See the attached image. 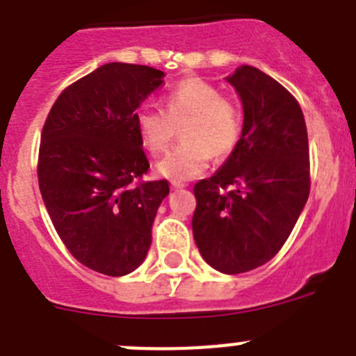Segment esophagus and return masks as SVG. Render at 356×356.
I'll return each mask as SVG.
<instances>
[{
  "label": "esophagus",
  "mask_w": 356,
  "mask_h": 356,
  "mask_svg": "<svg viewBox=\"0 0 356 356\" xmlns=\"http://www.w3.org/2000/svg\"><path fill=\"white\" fill-rule=\"evenodd\" d=\"M186 188V184H182V182H172V189H182Z\"/></svg>",
  "instance_id": "esophagus-1"
}]
</instances>
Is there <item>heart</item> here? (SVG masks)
Returning a JSON list of instances; mask_svg holds the SVG:
<instances>
[{
	"mask_svg": "<svg viewBox=\"0 0 356 356\" xmlns=\"http://www.w3.org/2000/svg\"><path fill=\"white\" fill-rule=\"evenodd\" d=\"M140 142L152 154L167 151L182 126V144L156 165V172L172 182L198 177L211 158L223 159L237 147L242 115L237 103L219 96L204 79L189 77L165 95V111L144 107L135 115Z\"/></svg>",
	"mask_w": 356,
	"mask_h": 356,
	"instance_id": "heart-1",
	"label": "heart"
}]
</instances>
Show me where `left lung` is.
<instances>
[{
  "mask_svg": "<svg viewBox=\"0 0 356 356\" xmlns=\"http://www.w3.org/2000/svg\"><path fill=\"white\" fill-rule=\"evenodd\" d=\"M227 82L242 102V133L219 170L195 184L191 227L212 268L242 274L277 254L304 211L309 142L297 99L267 73L242 65Z\"/></svg>",
  "mask_w": 356,
  "mask_h": 356,
  "instance_id": "8db88e82",
  "label": "left lung"
}]
</instances>
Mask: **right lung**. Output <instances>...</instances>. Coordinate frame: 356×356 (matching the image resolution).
<instances>
[{
	"instance_id": "1",
	"label": "right lung",
	"mask_w": 356,
	"mask_h": 356,
	"mask_svg": "<svg viewBox=\"0 0 356 356\" xmlns=\"http://www.w3.org/2000/svg\"><path fill=\"white\" fill-rule=\"evenodd\" d=\"M161 70L107 63L59 95L42 129L38 184L70 253L99 274L121 277L142 265L167 181L133 184L149 161L135 126Z\"/></svg>"
}]
</instances>
